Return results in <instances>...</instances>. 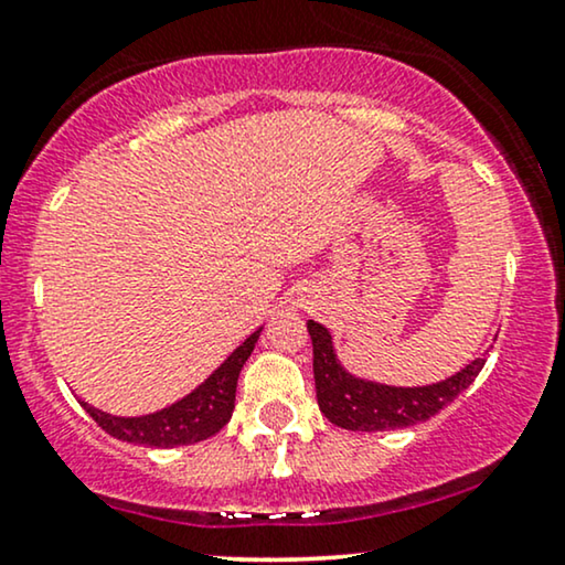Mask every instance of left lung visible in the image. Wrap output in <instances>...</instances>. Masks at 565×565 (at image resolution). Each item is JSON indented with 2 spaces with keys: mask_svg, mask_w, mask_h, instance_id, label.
Returning a JSON list of instances; mask_svg holds the SVG:
<instances>
[{
  "mask_svg": "<svg viewBox=\"0 0 565 565\" xmlns=\"http://www.w3.org/2000/svg\"><path fill=\"white\" fill-rule=\"evenodd\" d=\"M313 342L316 398L331 424L352 431H388L427 422L452 404L486 365V354L458 373L429 385H388L350 373L339 360L334 337L323 323L308 319Z\"/></svg>",
  "mask_w": 565,
  "mask_h": 565,
  "instance_id": "obj_1",
  "label": "left lung"
}]
</instances>
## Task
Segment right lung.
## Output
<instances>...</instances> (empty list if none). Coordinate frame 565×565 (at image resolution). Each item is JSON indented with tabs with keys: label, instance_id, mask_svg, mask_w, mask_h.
Listing matches in <instances>:
<instances>
[{
	"label": "right lung",
	"instance_id": "obj_1",
	"mask_svg": "<svg viewBox=\"0 0 565 565\" xmlns=\"http://www.w3.org/2000/svg\"><path fill=\"white\" fill-rule=\"evenodd\" d=\"M259 334L262 327L246 337L198 388H192L188 396L159 408V412L115 416L103 412V408L89 406L87 401H79V404L107 435L122 439V443L146 447H180L200 443V439L213 437L215 431L226 427L231 414H234L238 373H242L244 362L252 358Z\"/></svg>",
	"mask_w": 565,
	"mask_h": 565
}]
</instances>
